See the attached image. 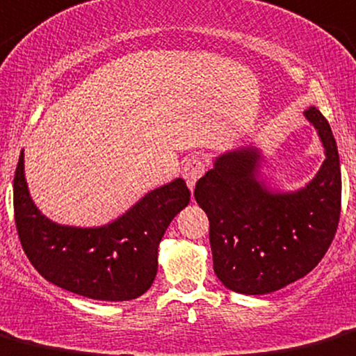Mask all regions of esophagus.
<instances>
[{
	"instance_id": "esophagus-1",
	"label": "esophagus",
	"mask_w": 356,
	"mask_h": 356,
	"mask_svg": "<svg viewBox=\"0 0 356 356\" xmlns=\"http://www.w3.org/2000/svg\"><path fill=\"white\" fill-rule=\"evenodd\" d=\"M204 174V163L203 160L197 159V156H193L188 162L184 163V168H182V177L188 182V188L194 189L196 186V181Z\"/></svg>"
}]
</instances>
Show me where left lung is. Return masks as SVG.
Segmentation results:
<instances>
[{"instance_id": "obj_1", "label": "left lung", "mask_w": 356, "mask_h": 356, "mask_svg": "<svg viewBox=\"0 0 356 356\" xmlns=\"http://www.w3.org/2000/svg\"><path fill=\"white\" fill-rule=\"evenodd\" d=\"M305 119L326 160L297 191H273L261 177L263 152L241 147L216 156L194 197L209 220L213 269L228 290L266 295L304 278L327 252L341 211V168L332 131L319 109Z\"/></svg>"}]
</instances>
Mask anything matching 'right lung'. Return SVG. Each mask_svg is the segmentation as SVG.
Segmentation results:
<instances>
[{
  "mask_svg": "<svg viewBox=\"0 0 356 356\" xmlns=\"http://www.w3.org/2000/svg\"><path fill=\"white\" fill-rule=\"evenodd\" d=\"M182 179L149 191L124 215L102 227L59 225L29 193L24 149L13 179L15 223L32 266L59 288L93 300H133L152 286L167 227L189 204Z\"/></svg>",
  "mask_w": 356,
  "mask_h": 356,
  "instance_id": "add662e5",
  "label": "right lung"
}]
</instances>
